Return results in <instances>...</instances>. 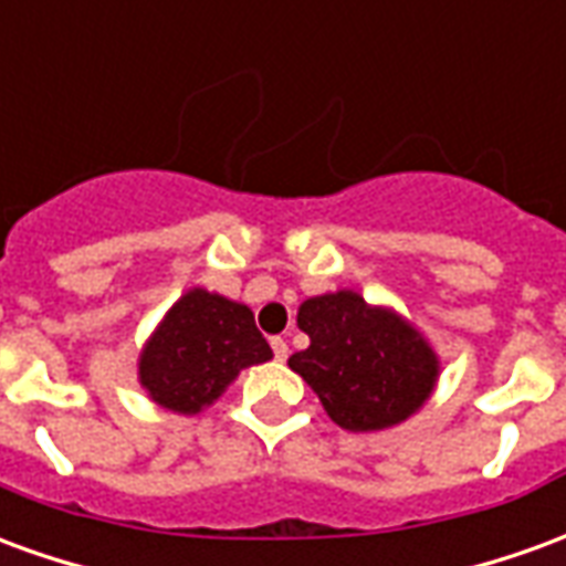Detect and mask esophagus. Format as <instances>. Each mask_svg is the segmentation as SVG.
I'll return each mask as SVG.
<instances>
[{
    "instance_id": "1",
    "label": "esophagus",
    "mask_w": 566,
    "mask_h": 566,
    "mask_svg": "<svg viewBox=\"0 0 566 566\" xmlns=\"http://www.w3.org/2000/svg\"><path fill=\"white\" fill-rule=\"evenodd\" d=\"M270 345H272V355H275V360H287V343H284L282 336H272Z\"/></svg>"
}]
</instances>
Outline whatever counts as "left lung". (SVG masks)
<instances>
[{"instance_id": "1", "label": "left lung", "mask_w": 566, "mask_h": 566, "mask_svg": "<svg viewBox=\"0 0 566 566\" xmlns=\"http://www.w3.org/2000/svg\"><path fill=\"white\" fill-rule=\"evenodd\" d=\"M296 324L308 348L287 364L345 430L400 424L433 391L437 355L406 321L367 306L355 291L312 296Z\"/></svg>"}]
</instances>
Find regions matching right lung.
Returning a JSON list of instances; mask_svg holds the SVG:
<instances>
[{
  "mask_svg": "<svg viewBox=\"0 0 566 566\" xmlns=\"http://www.w3.org/2000/svg\"><path fill=\"white\" fill-rule=\"evenodd\" d=\"M270 357L251 308L197 287L175 303L142 352L139 379L157 403L193 416L221 397L239 369Z\"/></svg>",
  "mask_w": 566,
  "mask_h": 566,
  "instance_id": "obj_1",
  "label": "right lung"
}]
</instances>
